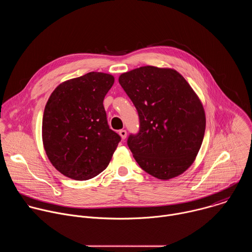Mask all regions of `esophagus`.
Here are the masks:
<instances>
[{"label":"esophagus","mask_w":252,"mask_h":252,"mask_svg":"<svg viewBox=\"0 0 252 252\" xmlns=\"http://www.w3.org/2000/svg\"><path fill=\"white\" fill-rule=\"evenodd\" d=\"M119 133H120V135H121V137L123 138V139H126V129H121L120 131H119Z\"/></svg>","instance_id":"esophagus-1"}]
</instances>
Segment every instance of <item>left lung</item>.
Segmentation results:
<instances>
[{
  "instance_id": "1",
  "label": "left lung",
  "mask_w": 252,
  "mask_h": 252,
  "mask_svg": "<svg viewBox=\"0 0 252 252\" xmlns=\"http://www.w3.org/2000/svg\"><path fill=\"white\" fill-rule=\"evenodd\" d=\"M131 99L139 130L127 146L138 165L158 179L184 173L194 161L204 136L202 103L175 69L140 66L120 76Z\"/></svg>"
}]
</instances>
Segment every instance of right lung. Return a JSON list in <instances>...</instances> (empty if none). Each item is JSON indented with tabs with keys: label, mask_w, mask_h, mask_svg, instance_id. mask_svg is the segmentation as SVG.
I'll list each match as a JSON object with an SVG mask.
<instances>
[{
	"label": "right lung",
	"mask_w": 252,
	"mask_h": 252,
	"mask_svg": "<svg viewBox=\"0 0 252 252\" xmlns=\"http://www.w3.org/2000/svg\"><path fill=\"white\" fill-rule=\"evenodd\" d=\"M112 75L91 71L65 81L52 93L43 117V143L52 164L63 175L87 181L103 171L121 141L110 128L103 98Z\"/></svg>",
	"instance_id": "right-lung-1"
}]
</instances>
